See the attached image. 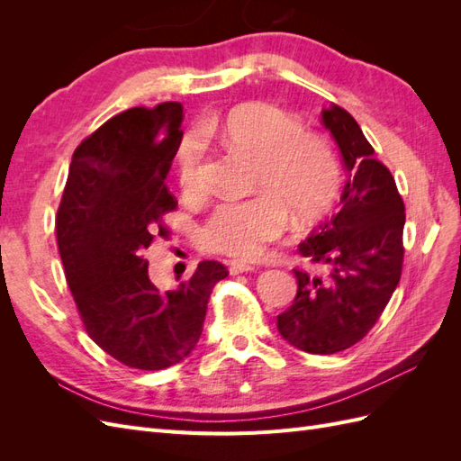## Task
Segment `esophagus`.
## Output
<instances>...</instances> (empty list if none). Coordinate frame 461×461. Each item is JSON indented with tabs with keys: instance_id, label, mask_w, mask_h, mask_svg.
<instances>
[{
	"instance_id": "34e87169",
	"label": "esophagus",
	"mask_w": 461,
	"mask_h": 461,
	"mask_svg": "<svg viewBox=\"0 0 461 461\" xmlns=\"http://www.w3.org/2000/svg\"><path fill=\"white\" fill-rule=\"evenodd\" d=\"M256 267L254 265H249V263H244V261H230L229 263V271H230V275H240V273H249V271H254Z\"/></svg>"
}]
</instances>
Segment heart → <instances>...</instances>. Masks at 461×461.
<instances>
[{
  "label": "heart",
  "mask_w": 461,
  "mask_h": 461,
  "mask_svg": "<svg viewBox=\"0 0 461 461\" xmlns=\"http://www.w3.org/2000/svg\"><path fill=\"white\" fill-rule=\"evenodd\" d=\"M202 132L254 158L252 190L258 196L219 203L198 229L205 252L256 259L288 225H310L327 212L339 188V163L323 138L305 132L302 122L269 104H244L225 119L205 121ZM205 142L188 134L176 153L178 185L190 198L203 192Z\"/></svg>",
  "instance_id": "obj_1"
}]
</instances>
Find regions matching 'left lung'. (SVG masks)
<instances>
[{"mask_svg": "<svg viewBox=\"0 0 461 461\" xmlns=\"http://www.w3.org/2000/svg\"><path fill=\"white\" fill-rule=\"evenodd\" d=\"M321 121L350 175L339 212L298 246L323 273L294 269L296 298L276 329L298 350L337 354L366 337L400 283L406 213L394 176L375 159L356 119L332 104Z\"/></svg>", "mask_w": 461, "mask_h": 461, "instance_id": "1", "label": "left lung"}]
</instances>
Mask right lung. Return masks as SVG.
<instances>
[{"label": "right lung", "mask_w": 461, "mask_h": 461, "mask_svg": "<svg viewBox=\"0 0 461 461\" xmlns=\"http://www.w3.org/2000/svg\"><path fill=\"white\" fill-rule=\"evenodd\" d=\"M183 105L132 107L90 134L68 167L58 209V246L67 285L88 337L121 364L159 371L196 348L213 286L229 275L200 261L188 281L161 292L144 252L169 236L176 207L165 185L183 140Z\"/></svg>", "instance_id": "add662e5"}]
</instances>
